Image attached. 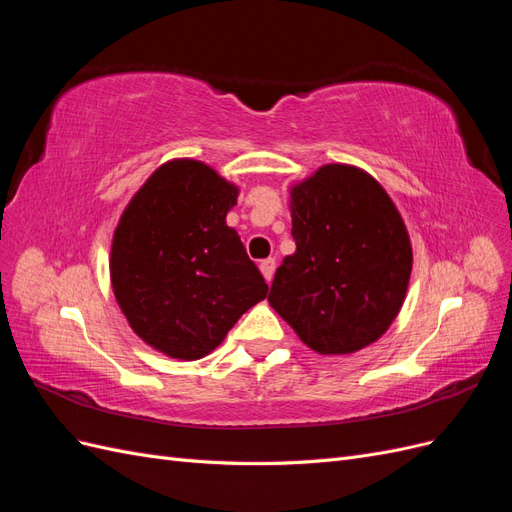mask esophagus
Masks as SVG:
<instances>
[{
	"mask_svg": "<svg viewBox=\"0 0 512 512\" xmlns=\"http://www.w3.org/2000/svg\"><path fill=\"white\" fill-rule=\"evenodd\" d=\"M260 271L265 275V280L271 282L273 280V273H275V258H265L260 262Z\"/></svg>",
	"mask_w": 512,
	"mask_h": 512,
	"instance_id": "esophagus-1",
	"label": "esophagus"
}]
</instances>
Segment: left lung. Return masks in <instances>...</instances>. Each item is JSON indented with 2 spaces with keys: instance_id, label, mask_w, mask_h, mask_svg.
Returning <instances> with one entry per match:
<instances>
[{
  "instance_id": "obj_1",
  "label": "left lung",
  "mask_w": 512,
  "mask_h": 512,
  "mask_svg": "<svg viewBox=\"0 0 512 512\" xmlns=\"http://www.w3.org/2000/svg\"><path fill=\"white\" fill-rule=\"evenodd\" d=\"M290 213L297 252L275 271L271 307L320 354L376 342L399 314L412 271L393 200L363 170L327 164L290 190Z\"/></svg>"
}]
</instances>
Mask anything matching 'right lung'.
Returning <instances> with one entry per match:
<instances>
[{
	"label": "right lung",
	"mask_w": 512,
	"mask_h": 512,
	"mask_svg": "<svg viewBox=\"0 0 512 512\" xmlns=\"http://www.w3.org/2000/svg\"><path fill=\"white\" fill-rule=\"evenodd\" d=\"M239 190L196 160L160 166L134 194L111 250L115 299L149 346L194 361L267 297L226 213Z\"/></svg>",
	"instance_id": "add662e5"
}]
</instances>
